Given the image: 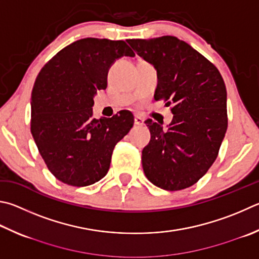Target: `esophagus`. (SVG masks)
Masks as SVG:
<instances>
[{"mask_svg":"<svg viewBox=\"0 0 259 259\" xmlns=\"http://www.w3.org/2000/svg\"><path fill=\"white\" fill-rule=\"evenodd\" d=\"M144 117L139 116V115H136L135 116V124L136 125H143L144 124Z\"/></svg>","mask_w":259,"mask_h":259,"instance_id":"obj_1","label":"esophagus"}]
</instances>
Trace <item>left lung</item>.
Returning a JSON list of instances; mask_svg holds the SVG:
<instances>
[{"label":"left lung","mask_w":259,"mask_h":259,"mask_svg":"<svg viewBox=\"0 0 259 259\" xmlns=\"http://www.w3.org/2000/svg\"><path fill=\"white\" fill-rule=\"evenodd\" d=\"M126 41L156 69L155 100L173 104L166 130L153 120L145 121L150 131L142 153L145 176L161 189H186L208 171L227 133L223 78L205 56L175 36Z\"/></svg>","instance_id":"obj_1"}]
</instances>
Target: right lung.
<instances>
[{
	"label": "right lung",
	"mask_w": 259,
	"mask_h": 259,
	"mask_svg": "<svg viewBox=\"0 0 259 259\" xmlns=\"http://www.w3.org/2000/svg\"><path fill=\"white\" fill-rule=\"evenodd\" d=\"M122 56H135L123 40L82 38L61 50L37 76L31 135L52 175L69 186L104 178L116 143L133 128L134 115L125 110L93 117L96 92L107 87L109 69Z\"/></svg>",
	"instance_id": "right-lung-1"
}]
</instances>
